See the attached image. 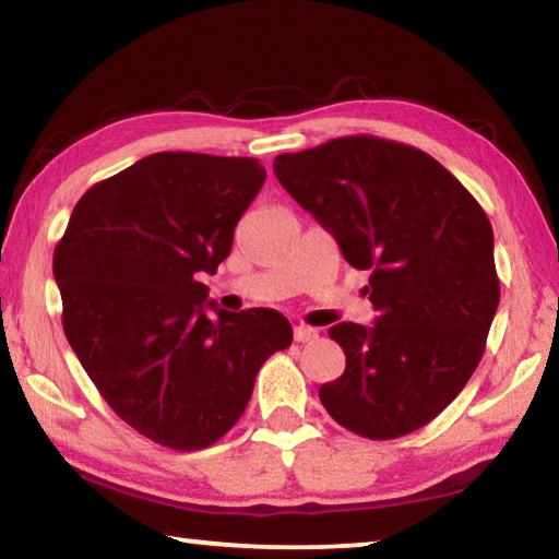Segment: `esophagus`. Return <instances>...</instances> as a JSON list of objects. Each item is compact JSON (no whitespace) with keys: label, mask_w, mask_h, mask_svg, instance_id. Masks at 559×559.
Masks as SVG:
<instances>
[{"label":"esophagus","mask_w":559,"mask_h":559,"mask_svg":"<svg viewBox=\"0 0 559 559\" xmlns=\"http://www.w3.org/2000/svg\"><path fill=\"white\" fill-rule=\"evenodd\" d=\"M318 335H320V330L310 328V325H296V330H293L296 343H313V340H318Z\"/></svg>","instance_id":"esophagus-1"}]
</instances>
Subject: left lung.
I'll return each mask as SVG.
<instances>
[{"instance_id":"1","label":"left lung","mask_w":559,"mask_h":559,"mask_svg":"<svg viewBox=\"0 0 559 559\" xmlns=\"http://www.w3.org/2000/svg\"><path fill=\"white\" fill-rule=\"evenodd\" d=\"M273 173L349 266L370 271L374 325L328 330L345 372L320 402L365 439L421 429L471 380L498 310L486 212L431 155L372 135L278 155Z\"/></svg>"}]
</instances>
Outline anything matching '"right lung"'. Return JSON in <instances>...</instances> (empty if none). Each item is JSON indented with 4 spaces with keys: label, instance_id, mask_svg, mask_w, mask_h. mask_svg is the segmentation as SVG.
I'll use <instances>...</instances> for the list:
<instances>
[{
    "label": "right lung",
    "instance_id": "add662e5",
    "mask_svg": "<svg viewBox=\"0 0 559 559\" xmlns=\"http://www.w3.org/2000/svg\"><path fill=\"white\" fill-rule=\"evenodd\" d=\"M263 182L253 157L147 155L81 197L53 251L75 357L110 409L167 449L219 441L293 340L278 310L229 313L197 281L229 257Z\"/></svg>",
    "mask_w": 559,
    "mask_h": 559
}]
</instances>
